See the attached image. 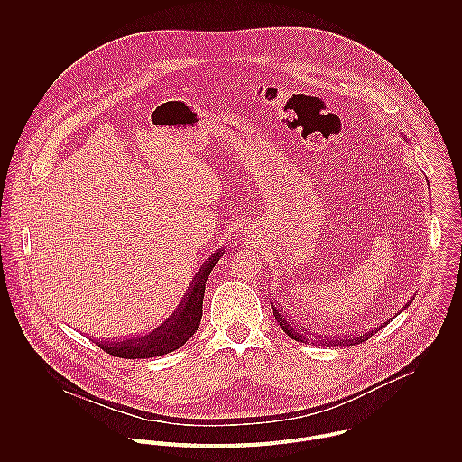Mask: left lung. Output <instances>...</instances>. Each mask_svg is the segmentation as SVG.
Segmentation results:
<instances>
[{
	"instance_id": "obj_1",
	"label": "left lung",
	"mask_w": 462,
	"mask_h": 462,
	"mask_svg": "<svg viewBox=\"0 0 462 462\" xmlns=\"http://www.w3.org/2000/svg\"><path fill=\"white\" fill-rule=\"evenodd\" d=\"M270 306H272V313H273V317H275V320H277V324L281 326V329L284 330L291 339H295V341H300V343H315V345H332V346H348V345H357V343H363V341H366L370 336H374V332H377V329L372 330V332H366V334H361V336H352V337H339V339H334V337H329V339H324V337H320V336H315V334H311V332H308V330L300 329V328H297L295 324H293V320L291 319H288V315H284L279 308H277V304H273V302H270ZM384 326V324H383ZM381 326V328H383Z\"/></svg>"
}]
</instances>
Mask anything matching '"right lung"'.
<instances>
[{
  "mask_svg": "<svg viewBox=\"0 0 462 462\" xmlns=\"http://www.w3.org/2000/svg\"><path fill=\"white\" fill-rule=\"evenodd\" d=\"M224 256V251H217L202 264L192 277L180 304L152 329L136 336H126L123 339H92L106 354L125 359H147L169 354L185 345L192 334L199 329L202 319V299L206 279L213 266Z\"/></svg>",
  "mask_w": 462,
  "mask_h": 462,
  "instance_id": "1",
  "label": "right lung"
}]
</instances>
